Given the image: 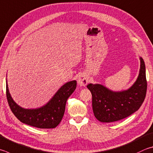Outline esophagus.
Listing matches in <instances>:
<instances>
[{"label":"esophagus","instance_id":"1","mask_svg":"<svg viewBox=\"0 0 153 153\" xmlns=\"http://www.w3.org/2000/svg\"><path fill=\"white\" fill-rule=\"evenodd\" d=\"M88 83V77L84 74H81L77 79V84L79 86H85Z\"/></svg>","mask_w":153,"mask_h":153}]
</instances>
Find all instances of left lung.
<instances>
[{
	"mask_svg": "<svg viewBox=\"0 0 153 153\" xmlns=\"http://www.w3.org/2000/svg\"><path fill=\"white\" fill-rule=\"evenodd\" d=\"M140 69L137 81L128 90L112 91L100 84H90L95 117L102 123L120 120L139 109L146 97L147 82L145 64L140 57Z\"/></svg>",
	"mask_w": 153,
	"mask_h": 153,
	"instance_id": "1",
	"label": "left lung"
}]
</instances>
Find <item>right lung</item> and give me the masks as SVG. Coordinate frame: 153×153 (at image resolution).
Returning <instances> with one entry per match:
<instances>
[{
	"instance_id": "add662e5",
	"label": "right lung",
	"mask_w": 153,
	"mask_h": 153,
	"mask_svg": "<svg viewBox=\"0 0 153 153\" xmlns=\"http://www.w3.org/2000/svg\"><path fill=\"white\" fill-rule=\"evenodd\" d=\"M76 80L69 82L59 88L48 103L37 109H25L16 104L13 98L6 82L8 104L12 112L21 123L39 128H54L62 121L67 100L76 88Z\"/></svg>"
}]
</instances>
